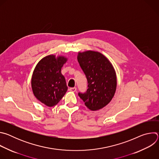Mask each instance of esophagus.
I'll list each match as a JSON object with an SVG mask.
<instances>
[{
	"mask_svg": "<svg viewBox=\"0 0 159 159\" xmlns=\"http://www.w3.org/2000/svg\"><path fill=\"white\" fill-rule=\"evenodd\" d=\"M69 90H70V91H71V92H75L77 90V88L76 87H70L69 89Z\"/></svg>",
	"mask_w": 159,
	"mask_h": 159,
	"instance_id": "34e87169",
	"label": "esophagus"
}]
</instances>
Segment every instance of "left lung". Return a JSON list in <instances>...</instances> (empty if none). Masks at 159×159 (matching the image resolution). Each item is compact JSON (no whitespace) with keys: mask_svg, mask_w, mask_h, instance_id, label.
I'll list each match as a JSON object with an SVG mask.
<instances>
[{"mask_svg":"<svg viewBox=\"0 0 159 159\" xmlns=\"http://www.w3.org/2000/svg\"><path fill=\"white\" fill-rule=\"evenodd\" d=\"M77 60L88 84L87 91L79 93V96L89 109H102L115 94L117 80L114 67L104 55L98 52H79Z\"/></svg>","mask_w":159,"mask_h":159,"instance_id":"8db88e82","label":"left lung"}]
</instances>
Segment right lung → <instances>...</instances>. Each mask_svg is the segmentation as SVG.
I'll return each mask as SVG.
<instances>
[{"label":"right lung","instance_id":"1","mask_svg":"<svg viewBox=\"0 0 159 159\" xmlns=\"http://www.w3.org/2000/svg\"><path fill=\"white\" fill-rule=\"evenodd\" d=\"M67 58L50 55L36 65L31 79L34 96L48 107L57 104L67 91V86L61 69Z\"/></svg>","mask_w":159,"mask_h":159}]
</instances>
